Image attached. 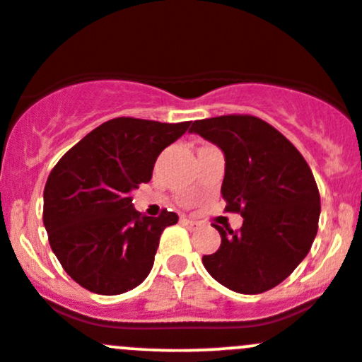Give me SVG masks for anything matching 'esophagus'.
Wrapping results in <instances>:
<instances>
[{
  "label": "esophagus",
  "mask_w": 362,
  "mask_h": 362,
  "mask_svg": "<svg viewBox=\"0 0 362 362\" xmlns=\"http://www.w3.org/2000/svg\"><path fill=\"white\" fill-rule=\"evenodd\" d=\"M181 223H182V225L186 226V228H195V226L199 225V223L193 221V219H188V218H182V219H181Z\"/></svg>",
  "instance_id": "esophagus-1"
}]
</instances>
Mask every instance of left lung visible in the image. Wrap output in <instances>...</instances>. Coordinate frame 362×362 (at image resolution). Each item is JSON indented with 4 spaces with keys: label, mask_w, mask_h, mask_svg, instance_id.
Listing matches in <instances>:
<instances>
[{
    "label": "left lung",
    "mask_w": 362,
    "mask_h": 362,
    "mask_svg": "<svg viewBox=\"0 0 362 362\" xmlns=\"http://www.w3.org/2000/svg\"><path fill=\"white\" fill-rule=\"evenodd\" d=\"M192 132L225 153V211L244 218L240 230L216 225L221 245L202 258L219 284L258 294L281 284L308 255L317 235L320 195L307 160L277 129L252 115L193 122Z\"/></svg>",
    "instance_id": "obj_1"
}]
</instances>
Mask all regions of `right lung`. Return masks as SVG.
Instances as JSON below:
<instances>
[{
    "label": "right lung",
    "mask_w": 362,
    "mask_h": 362,
    "mask_svg": "<svg viewBox=\"0 0 362 362\" xmlns=\"http://www.w3.org/2000/svg\"><path fill=\"white\" fill-rule=\"evenodd\" d=\"M189 124L113 118L55 163L43 192V225L54 255L81 288L113 296L148 277L160 235L180 218L167 209L158 218L141 214L130 192L151 180L158 155Z\"/></svg>",
    "instance_id": "obj_1"
}]
</instances>
